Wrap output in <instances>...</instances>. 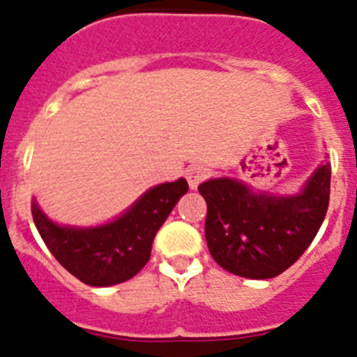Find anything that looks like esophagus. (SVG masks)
I'll use <instances>...</instances> for the list:
<instances>
[{
	"mask_svg": "<svg viewBox=\"0 0 357 357\" xmlns=\"http://www.w3.org/2000/svg\"><path fill=\"white\" fill-rule=\"evenodd\" d=\"M209 168L204 166V164H193V166H189L185 169V178L189 182V188L191 189H197L200 182H204L209 176Z\"/></svg>",
	"mask_w": 357,
	"mask_h": 357,
	"instance_id": "esophagus-1",
	"label": "esophagus"
}]
</instances>
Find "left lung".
Instances as JSON below:
<instances>
[{"label": "left lung", "mask_w": 357, "mask_h": 357, "mask_svg": "<svg viewBox=\"0 0 357 357\" xmlns=\"http://www.w3.org/2000/svg\"><path fill=\"white\" fill-rule=\"evenodd\" d=\"M207 204L206 239L223 270L272 279L288 270L317 236L331 193V164H320L298 195L252 191L234 178L198 185Z\"/></svg>", "instance_id": "obj_1"}]
</instances>
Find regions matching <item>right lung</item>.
Returning a JSON list of instances; mask_svg holds the SVG:
<instances>
[{"instance_id":"obj_1","label":"right lung","mask_w":357,"mask_h":357,"mask_svg":"<svg viewBox=\"0 0 357 357\" xmlns=\"http://www.w3.org/2000/svg\"><path fill=\"white\" fill-rule=\"evenodd\" d=\"M188 189L185 178L164 182L148 189L114 222L91 229L56 225L36 202L31 214L46 247L71 275L89 286H114L148 263L157 230Z\"/></svg>"}]
</instances>
